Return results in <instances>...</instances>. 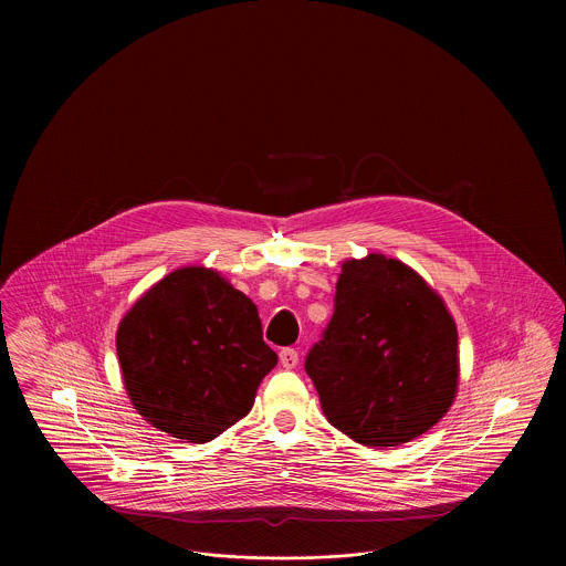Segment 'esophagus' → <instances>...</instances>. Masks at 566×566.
I'll use <instances>...</instances> for the list:
<instances>
[{"mask_svg": "<svg viewBox=\"0 0 566 566\" xmlns=\"http://www.w3.org/2000/svg\"><path fill=\"white\" fill-rule=\"evenodd\" d=\"M279 359H281V366L283 368H296V364H298V350L296 348H283L281 353H279Z\"/></svg>", "mask_w": 566, "mask_h": 566, "instance_id": "1", "label": "esophagus"}]
</instances>
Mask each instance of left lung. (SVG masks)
Masks as SVG:
<instances>
[{
  "label": "left lung",
  "mask_w": 566,
  "mask_h": 566,
  "mask_svg": "<svg viewBox=\"0 0 566 566\" xmlns=\"http://www.w3.org/2000/svg\"><path fill=\"white\" fill-rule=\"evenodd\" d=\"M305 370L335 429L364 447H399L431 429L455 401V321L403 261L348 259L333 318Z\"/></svg>",
  "instance_id": "obj_1"
}]
</instances>
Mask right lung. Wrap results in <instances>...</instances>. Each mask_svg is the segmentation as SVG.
<instances>
[{"mask_svg": "<svg viewBox=\"0 0 566 566\" xmlns=\"http://www.w3.org/2000/svg\"><path fill=\"white\" fill-rule=\"evenodd\" d=\"M117 357L135 409L157 429L209 442L242 420L276 366L256 305L220 272H169L122 318Z\"/></svg>", "mask_w": 566, "mask_h": 566, "instance_id": "right-lung-1", "label": "right lung"}]
</instances>
